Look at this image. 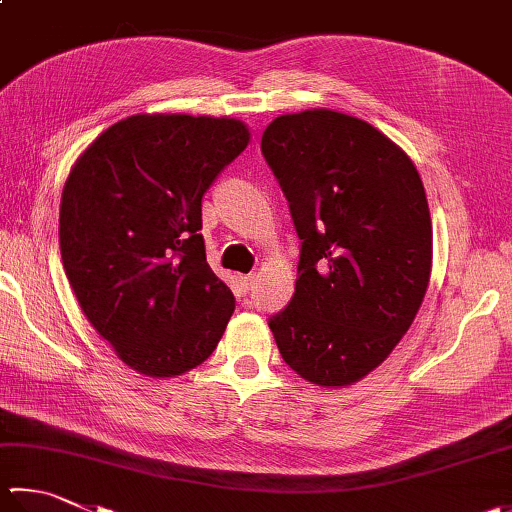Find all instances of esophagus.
I'll return each instance as SVG.
<instances>
[{
    "label": "esophagus",
    "instance_id": "esophagus-1",
    "mask_svg": "<svg viewBox=\"0 0 512 512\" xmlns=\"http://www.w3.org/2000/svg\"><path fill=\"white\" fill-rule=\"evenodd\" d=\"M254 281H256V276H254V274H245V276H240V278H238V283H240V292L247 294L249 289H252Z\"/></svg>",
    "mask_w": 512,
    "mask_h": 512
}]
</instances>
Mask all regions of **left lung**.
I'll return each mask as SVG.
<instances>
[{
	"label": "left lung",
	"mask_w": 512,
	"mask_h": 512,
	"mask_svg": "<svg viewBox=\"0 0 512 512\" xmlns=\"http://www.w3.org/2000/svg\"><path fill=\"white\" fill-rule=\"evenodd\" d=\"M260 151L301 238L294 296L269 318L278 352L310 383H356L403 339L430 283L419 171L372 124L330 109L281 115Z\"/></svg>",
	"instance_id": "obj_1"
}]
</instances>
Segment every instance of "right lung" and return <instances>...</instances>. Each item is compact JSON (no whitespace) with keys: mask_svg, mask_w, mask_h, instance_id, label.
Listing matches in <instances>:
<instances>
[{"mask_svg":"<svg viewBox=\"0 0 512 512\" xmlns=\"http://www.w3.org/2000/svg\"><path fill=\"white\" fill-rule=\"evenodd\" d=\"M247 142L234 118L131 115L69 173L66 278L95 332L140 374L187 372L223 339L236 301L207 265L202 196Z\"/></svg>","mask_w":512,"mask_h":512,"instance_id":"obj_1","label":"right lung"}]
</instances>
